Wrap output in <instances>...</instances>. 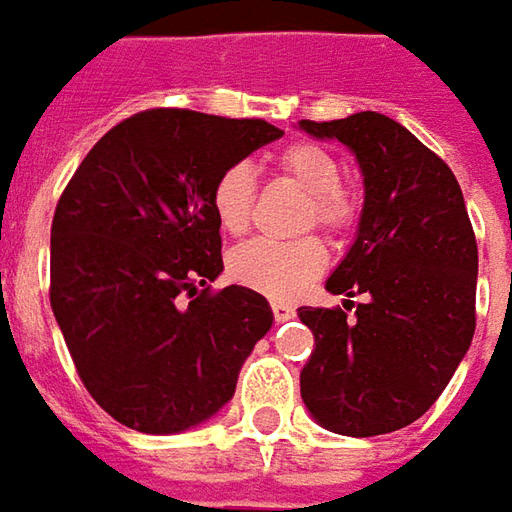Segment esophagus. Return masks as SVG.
Masks as SVG:
<instances>
[{"label": "esophagus", "mask_w": 512, "mask_h": 512, "mask_svg": "<svg viewBox=\"0 0 512 512\" xmlns=\"http://www.w3.org/2000/svg\"><path fill=\"white\" fill-rule=\"evenodd\" d=\"M271 313H274V321H277V324L291 321V318L296 316V310H293V305H288V302H271Z\"/></svg>", "instance_id": "esophagus-1"}]
</instances>
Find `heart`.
<instances>
[{"label": "heart", "mask_w": 512, "mask_h": 512, "mask_svg": "<svg viewBox=\"0 0 512 512\" xmlns=\"http://www.w3.org/2000/svg\"><path fill=\"white\" fill-rule=\"evenodd\" d=\"M277 166L291 177L305 194H310L307 227H321L338 235L349 227L355 205L341 185V163L324 146L310 141H296L285 146L277 157ZM257 180L249 163H232L213 182V216L219 227L230 235H241L252 221ZM327 268V252L316 238L277 244V241H249L235 249L230 257V277L249 291L263 293L271 299H291L307 291Z\"/></svg>", "instance_id": "b5f03b06"}]
</instances>
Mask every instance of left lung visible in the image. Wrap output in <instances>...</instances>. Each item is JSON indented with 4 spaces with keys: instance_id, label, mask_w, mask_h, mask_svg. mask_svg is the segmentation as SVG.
Wrapping results in <instances>:
<instances>
[{
    "instance_id": "1",
    "label": "left lung",
    "mask_w": 512,
    "mask_h": 512,
    "mask_svg": "<svg viewBox=\"0 0 512 512\" xmlns=\"http://www.w3.org/2000/svg\"><path fill=\"white\" fill-rule=\"evenodd\" d=\"M299 130L357 157L363 213L327 291L346 293V310L368 296L355 321L341 307H299L316 338L302 399L338 435L402 430L435 405L474 338L477 241L463 191L441 157L374 110Z\"/></svg>"
}]
</instances>
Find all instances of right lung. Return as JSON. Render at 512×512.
I'll return each mask as SVG.
<instances>
[{"label": "right lung", "instance_id": "add662e5", "mask_svg": "<svg viewBox=\"0 0 512 512\" xmlns=\"http://www.w3.org/2000/svg\"><path fill=\"white\" fill-rule=\"evenodd\" d=\"M277 138L263 119L144 110L99 138L60 196L52 313L82 385L124 427L171 435L216 416L271 330L266 296L210 291L224 268L210 194Z\"/></svg>", "mask_w": 512, "mask_h": 512}]
</instances>
